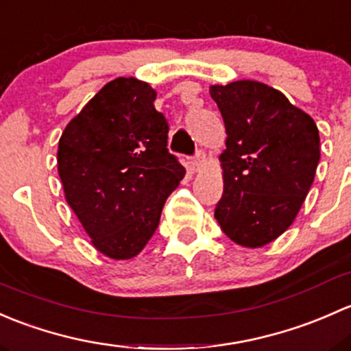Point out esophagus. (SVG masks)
I'll return each instance as SVG.
<instances>
[{
    "label": "esophagus",
    "instance_id": "34e87169",
    "mask_svg": "<svg viewBox=\"0 0 351 351\" xmlns=\"http://www.w3.org/2000/svg\"><path fill=\"white\" fill-rule=\"evenodd\" d=\"M206 162H208V158H206V154L202 150H199L196 155H194L193 160H191V172H193V174L199 172L201 169L206 165Z\"/></svg>",
    "mask_w": 351,
    "mask_h": 351
}]
</instances>
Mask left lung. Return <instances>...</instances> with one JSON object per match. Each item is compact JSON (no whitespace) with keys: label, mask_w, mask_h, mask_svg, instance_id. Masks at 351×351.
I'll use <instances>...</instances> for the list:
<instances>
[{"label":"left lung","mask_w":351,"mask_h":351,"mask_svg":"<svg viewBox=\"0 0 351 351\" xmlns=\"http://www.w3.org/2000/svg\"><path fill=\"white\" fill-rule=\"evenodd\" d=\"M226 126L215 218L240 247L260 248L294 223L319 164L313 118L258 81L209 86Z\"/></svg>","instance_id":"8db88e82"}]
</instances>
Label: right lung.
<instances>
[{
    "label": "right lung",
    "mask_w": 351,
    "mask_h": 351,
    "mask_svg": "<svg viewBox=\"0 0 351 351\" xmlns=\"http://www.w3.org/2000/svg\"><path fill=\"white\" fill-rule=\"evenodd\" d=\"M157 91L136 77L103 86L59 140L57 171L67 204L99 254L130 260L149 243L186 169L167 150Z\"/></svg>",
    "instance_id": "obj_1"
}]
</instances>
